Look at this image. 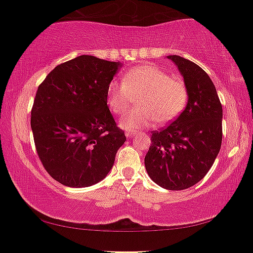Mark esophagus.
I'll return each mask as SVG.
<instances>
[{"instance_id": "34e87169", "label": "esophagus", "mask_w": 253, "mask_h": 253, "mask_svg": "<svg viewBox=\"0 0 253 253\" xmlns=\"http://www.w3.org/2000/svg\"><path fill=\"white\" fill-rule=\"evenodd\" d=\"M133 134H134V131H133V130H126V133H125V135H126L127 137L133 136Z\"/></svg>"}]
</instances>
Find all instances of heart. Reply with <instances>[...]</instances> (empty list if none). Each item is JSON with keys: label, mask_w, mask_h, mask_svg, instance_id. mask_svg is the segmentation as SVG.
Here are the masks:
<instances>
[{"label": "heart", "mask_w": 253, "mask_h": 253, "mask_svg": "<svg viewBox=\"0 0 253 253\" xmlns=\"http://www.w3.org/2000/svg\"><path fill=\"white\" fill-rule=\"evenodd\" d=\"M138 95V108L128 111L120 119V126L126 130L150 127L156 122H172L186 108L188 88L183 80L170 78L157 66L140 65L127 71L124 83H110L106 101L113 113L123 115Z\"/></svg>", "instance_id": "1"}]
</instances>
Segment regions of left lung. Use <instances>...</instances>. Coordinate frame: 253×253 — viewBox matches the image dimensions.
<instances>
[{"label":"left lung","instance_id":"1","mask_svg":"<svg viewBox=\"0 0 253 253\" xmlns=\"http://www.w3.org/2000/svg\"><path fill=\"white\" fill-rule=\"evenodd\" d=\"M169 58L188 88L186 109L169 126L152 131L144 164L149 176L165 189L183 190L206 175L222 142V106L208 73L194 62Z\"/></svg>","mask_w":253,"mask_h":253}]
</instances>
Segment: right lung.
Returning <instances> with one entry per match:
<instances>
[{
	"mask_svg": "<svg viewBox=\"0 0 253 253\" xmlns=\"http://www.w3.org/2000/svg\"><path fill=\"white\" fill-rule=\"evenodd\" d=\"M120 66L83 55L57 65L38 88L31 112L35 148L49 175L64 186L99 182L125 143L106 101Z\"/></svg>",
	"mask_w": 253,
	"mask_h": 253,
	"instance_id": "right-lung-1",
	"label": "right lung"
}]
</instances>
